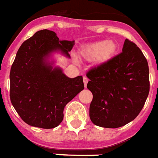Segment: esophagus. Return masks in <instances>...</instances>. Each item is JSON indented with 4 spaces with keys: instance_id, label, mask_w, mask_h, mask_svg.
I'll return each instance as SVG.
<instances>
[{
    "instance_id": "34e87169",
    "label": "esophagus",
    "mask_w": 158,
    "mask_h": 158,
    "mask_svg": "<svg viewBox=\"0 0 158 158\" xmlns=\"http://www.w3.org/2000/svg\"><path fill=\"white\" fill-rule=\"evenodd\" d=\"M83 80H84V87L86 88V87H87V84H88V82H89V79H88L87 77H84V79H83Z\"/></svg>"
}]
</instances>
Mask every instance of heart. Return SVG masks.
Here are the masks:
<instances>
[{
	"label": "heart",
	"instance_id": "1",
	"mask_svg": "<svg viewBox=\"0 0 158 158\" xmlns=\"http://www.w3.org/2000/svg\"><path fill=\"white\" fill-rule=\"evenodd\" d=\"M118 46L113 40H99L83 48L79 55L84 60H94L95 65L100 66L108 63L116 55Z\"/></svg>",
	"mask_w": 158,
	"mask_h": 158
}]
</instances>
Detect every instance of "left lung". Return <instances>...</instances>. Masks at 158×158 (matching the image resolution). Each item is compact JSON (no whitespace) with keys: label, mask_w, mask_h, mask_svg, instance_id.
<instances>
[{"label":"left lung","mask_w":158,"mask_h":158,"mask_svg":"<svg viewBox=\"0 0 158 158\" xmlns=\"http://www.w3.org/2000/svg\"><path fill=\"white\" fill-rule=\"evenodd\" d=\"M93 94L89 117L94 124L116 128L136 118L149 94L146 58L133 42L125 40L123 52L88 72Z\"/></svg>","instance_id":"1"}]
</instances>
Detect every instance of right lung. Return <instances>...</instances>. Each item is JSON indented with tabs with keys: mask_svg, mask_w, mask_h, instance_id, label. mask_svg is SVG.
Instances as JSON below:
<instances>
[{
	"mask_svg": "<svg viewBox=\"0 0 158 158\" xmlns=\"http://www.w3.org/2000/svg\"><path fill=\"white\" fill-rule=\"evenodd\" d=\"M74 44L42 30L19 48L10 73V98L27 124L45 129L57 127L66 104L84 89L83 77L69 78L53 59L55 53L69 59Z\"/></svg>",
	"mask_w": 158,
	"mask_h": 158,
	"instance_id": "add662e5",
	"label": "right lung"
}]
</instances>
